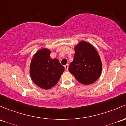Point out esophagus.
Wrapping results in <instances>:
<instances>
[{
  "label": "esophagus",
  "instance_id": "obj_1",
  "mask_svg": "<svg viewBox=\"0 0 126 126\" xmlns=\"http://www.w3.org/2000/svg\"><path fill=\"white\" fill-rule=\"evenodd\" d=\"M64 68H65V70H68V69H69V65L68 64H66L65 66H64Z\"/></svg>",
  "mask_w": 126,
  "mask_h": 126
}]
</instances>
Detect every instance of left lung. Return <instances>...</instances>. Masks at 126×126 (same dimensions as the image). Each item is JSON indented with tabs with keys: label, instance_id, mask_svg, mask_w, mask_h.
<instances>
[{
	"label": "left lung",
	"instance_id": "1",
	"mask_svg": "<svg viewBox=\"0 0 126 126\" xmlns=\"http://www.w3.org/2000/svg\"><path fill=\"white\" fill-rule=\"evenodd\" d=\"M74 60L69 70L80 83H93L102 72V62L96 49L91 44L82 41L75 47Z\"/></svg>",
	"mask_w": 126,
	"mask_h": 126
}]
</instances>
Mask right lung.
I'll return each instance as SVG.
<instances>
[{
	"label": "right lung",
	"mask_w": 126,
	"mask_h": 126,
	"mask_svg": "<svg viewBox=\"0 0 126 126\" xmlns=\"http://www.w3.org/2000/svg\"><path fill=\"white\" fill-rule=\"evenodd\" d=\"M49 49H42L34 55L30 66L33 81L39 87L49 89L57 84L64 67L58 59L50 57Z\"/></svg>",
	"instance_id": "obj_1"
}]
</instances>
